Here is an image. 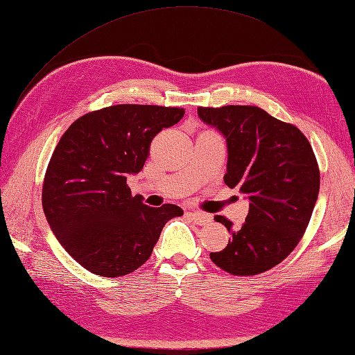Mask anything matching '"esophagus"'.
Returning a JSON list of instances; mask_svg holds the SVG:
<instances>
[{
	"instance_id": "obj_1",
	"label": "esophagus",
	"mask_w": 355,
	"mask_h": 355,
	"mask_svg": "<svg viewBox=\"0 0 355 355\" xmlns=\"http://www.w3.org/2000/svg\"><path fill=\"white\" fill-rule=\"evenodd\" d=\"M187 215L191 218L198 226H205V224H209L212 221V217L203 212H187Z\"/></svg>"
}]
</instances>
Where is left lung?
I'll return each instance as SVG.
<instances>
[{
    "mask_svg": "<svg viewBox=\"0 0 355 355\" xmlns=\"http://www.w3.org/2000/svg\"><path fill=\"white\" fill-rule=\"evenodd\" d=\"M205 123L227 143L224 182L250 200L245 223L217 215L232 238L211 261L232 275H256L286 259L309 226L319 193V167L312 146L297 126L253 105L198 107Z\"/></svg>",
    "mask_w": 355,
    "mask_h": 355,
    "instance_id": "1",
    "label": "left lung"
}]
</instances>
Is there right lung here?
I'll use <instances>...</instances> for the list:
<instances>
[{"label": "right lung", "mask_w": 355, "mask_h": 355, "mask_svg": "<svg viewBox=\"0 0 355 355\" xmlns=\"http://www.w3.org/2000/svg\"><path fill=\"white\" fill-rule=\"evenodd\" d=\"M184 114V108L120 103L84 114L60 138L42 205L58 243L87 271L101 277L135 271L166 223L184 215L176 205H144L126 185L128 175L143 168L153 137Z\"/></svg>", "instance_id": "obj_1"}]
</instances>
